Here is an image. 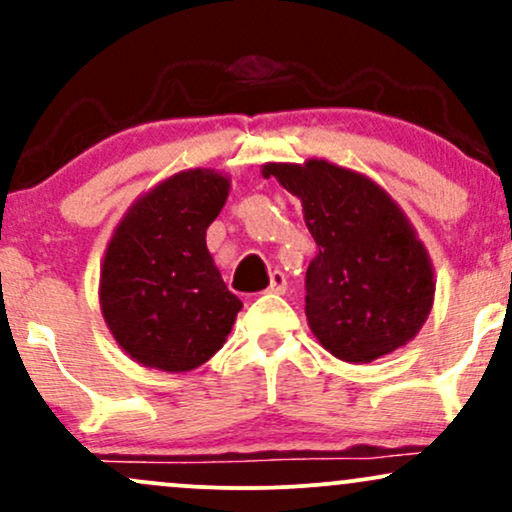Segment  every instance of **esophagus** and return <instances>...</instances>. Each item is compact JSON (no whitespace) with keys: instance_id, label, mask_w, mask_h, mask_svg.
Returning a JSON list of instances; mask_svg holds the SVG:
<instances>
[{"instance_id":"34e87169","label":"esophagus","mask_w":512,"mask_h":512,"mask_svg":"<svg viewBox=\"0 0 512 512\" xmlns=\"http://www.w3.org/2000/svg\"><path fill=\"white\" fill-rule=\"evenodd\" d=\"M269 291L284 293L286 291V276L281 272H272V276H269Z\"/></svg>"}]
</instances>
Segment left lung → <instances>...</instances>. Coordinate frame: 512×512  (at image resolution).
Masks as SVG:
<instances>
[{
    "mask_svg": "<svg viewBox=\"0 0 512 512\" xmlns=\"http://www.w3.org/2000/svg\"><path fill=\"white\" fill-rule=\"evenodd\" d=\"M301 199L317 243L305 272V315L332 356L370 363L416 337L433 305V267L407 216L366 175L310 158L272 163Z\"/></svg>",
    "mask_w": 512,
    "mask_h": 512,
    "instance_id": "obj_1",
    "label": "left lung"
}]
</instances>
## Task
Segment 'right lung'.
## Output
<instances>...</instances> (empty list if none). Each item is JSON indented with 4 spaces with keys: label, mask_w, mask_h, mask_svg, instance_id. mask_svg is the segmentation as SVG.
I'll list each match as a JSON object with an SVG mask.
<instances>
[{
    "label": "right lung",
    "mask_w": 512,
    "mask_h": 512,
    "mask_svg": "<svg viewBox=\"0 0 512 512\" xmlns=\"http://www.w3.org/2000/svg\"><path fill=\"white\" fill-rule=\"evenodd\" d=\"M231 182L214 170H182L127 211L101 269V310L134 361L166 373L207 363L238 310L207 250V228Z\"/></svg>",
    "instance_id": "obj_1"
}]
</instances>
